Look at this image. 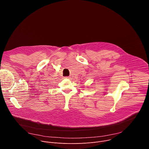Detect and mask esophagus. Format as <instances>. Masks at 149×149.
Instances as JSON below:
<instances>
[{"label": "esophagus", "mask_w": 149, "mask_h": 149, "mask_svg": "<svg viewBox=\"0 0 149 149\" xmlns=\"http://www.w3.org/2000/svg\"><path fill=\"white\" fill-rule=\"evenodd\" d=\"M65 78H69V77H65Z\"/></svg>", "instance_id": "esophagus-1"}]
</instances>
